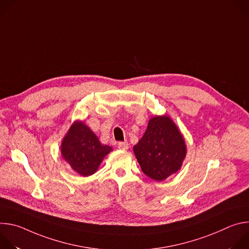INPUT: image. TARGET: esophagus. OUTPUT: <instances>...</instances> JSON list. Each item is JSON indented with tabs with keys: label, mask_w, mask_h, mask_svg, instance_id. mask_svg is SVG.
Masks as SVG:
<instances>
[{
	"label": "esophagus",
	"mask_w": 249,
	"mask_h": 249,
	"mask_svg": "<svg viewBox=\"0 0 249 249\" xmlns=\"http://www.w3.org/2000/svg\"><path fill=\"white\" fill-rule=\"evenodd\" d=\"M118 148L121 149V150H128V148H129L128 142H126V141L119 142V143H118Z\"/></svg>",
	"instance_id": "obj_1"
}]
</instances>
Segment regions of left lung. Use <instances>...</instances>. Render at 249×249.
Returning <instances> with one entry per match:
<instances>
[{"label": "left lung", "instance_id": "1", "mask_svg": "<svg viewBox=\"0 0 249 249\" xmlns=\"http://www.w3.org/2000/svg\"><path fill=\"white\" fill-rule=\"evenodd\" d=\"M134 153L143 172L156 181H162L181 167L186 146L179 130L168 116H155L134 146Z\"/></svg>", "mask_w": 249, "mask_h": 249}]
</instances>
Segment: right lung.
<instances>
[{
  "label": "right lung",
  "instance_id": "right-lung-1",
  "mask_svg": "<svg viewBox=\"0 0 249 249\" xmlns=\"http://www.w3.org/2000/svg\"><path fill=\"white\" fill-rule=\"evenodd\" d=\"M111 151V147L101 145L95 134L83 122L72 125L61 146L65 160L83 176L93 174L103 158Z\"/></svg>",
  "mask_w": 249,
  "mask_h": 249
}]
</instances>
